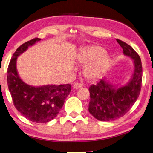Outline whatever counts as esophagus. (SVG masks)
<instances>
[{"instance_id":"1","label":"esophagus","mask_w":153,"mask_h":153,"mask_svg":"<svg viewBox=\"0 0 153 153\" xmlns=\"http://www.w3.org/2000/svg\"><path fill=\"white\" fill-rule=\"evenodd\" d=\"M81 87H82V85H81V84L76 83V84L74 85L73 88H74V89H79V88H80Z\"/></svg>"}]
</instances>
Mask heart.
Wrapping results in <instances>:
<instances>
[{
	"mask_svg": "<svg viewBox=\"0 0 153 153\" xmlns=\"http://www.w3.org/2000/svg\"><path fill=\"white\" fill-rule=\"evenodd\" d=\"M76 62L84 66V77L90 81L100 79L108 69L111 58L100 45H93L81 48L76 56Z\"/></svg>",
	"mask_w": 153,
	"mask_h": 153,
	"instance_id": "b5f03b06",
	"label": "heart"
}]
</instances>
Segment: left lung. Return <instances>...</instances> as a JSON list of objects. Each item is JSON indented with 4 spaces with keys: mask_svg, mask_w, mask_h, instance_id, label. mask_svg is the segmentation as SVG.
<instances>
[{
    "mask_svg": "<svg viewBox=\"0 0 153 153\" xmlns=\"http://www.w3.org/2000/svg\"><path fill=\"white\" fill-rule=\"evenodd\" d=\"M125 56L133 60L134 70L125 85L110 83L106 77L89 87L91 100L88 111L101 121L120 118L132 107L139 97L142 81V65L139 55L130 45L117 39Z\"/></svg>",
    "mask_w": 153,
    "mask_h": 153,
    "instance_id": "left-lung-1",
    "label": "left lung"
}]
</instances>
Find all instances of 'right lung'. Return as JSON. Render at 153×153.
<instances>
[{"mask_svg":"<svg viewBox=\"0 0 153 153\" xmlns=\"http://www.w3.org/2000/svg\"><path fill=\"white\" fill-rule=\"evenodd\" d=\"M40 38H34L21 45L13 53L10 60L7 81L16 108L28 120L45 123L57 116L71 92V85H46L32 86L21 79L17 70V59Z\"/></svg>","mask_w":153,"mask_h":153,"instance_id":"1","label":"right lung"}]
</instances>
